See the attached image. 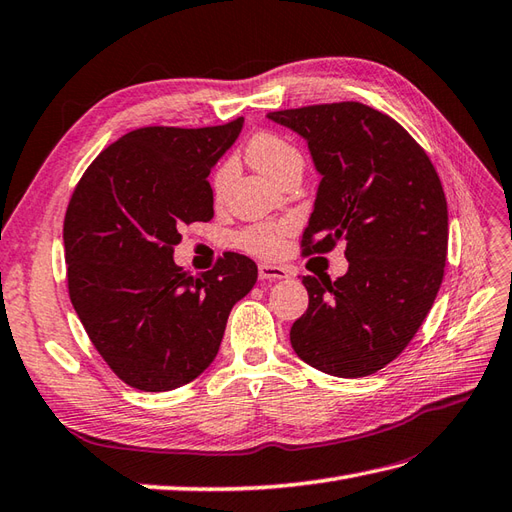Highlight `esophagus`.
Masks as SVG:
<instances>
[{
    "instance_id": "obj_1",
    "label": "esophagus",
    "mask_w": 512,
    "mask_h": 512,
    "mask_svg": "<svg viewBox=\"0 0 512 512\" xmlns=\"http://www.w3.org/2000/svg\"><path fill=\"white\" fill-rule=\"evenodd\" d=\"M259 279L261 281L288 279V270L281 268V266H272V264H259Z\"/></svg>"
}]
</instances>
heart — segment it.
<instances>
[{
    "label": "heart",
    "mask_w": 512,
    "mask_h": 512,
    "mask_svg": "<svg viewBox=\"0 0 512 512\" xmlns=\"http://www.w3.org/2000/svg\"><path fill=\"white\" fill-rule=\"evenodd\" d=\"M246 159L251 161L253 168L270 176L272 181H281V178L294 172L303 170V154L292 141H288L275 133H257L246 146ZM231 178V165L224 163L222 168L213 176V189L216 194H222L229 185ZM290 222H259L251 227L242 229L237 233V244H240L246 253H253L257 257H275L279 255L285 235L290 233Z\"/></svg>",
    "instance_id": "heart-1"
}]
</instances>
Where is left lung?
<instances>
[{
    "label": "left lung",
    "instance_id": "8db88e82",
    "mask_svg": "<svg viewBox=\"0 0 512 512\" xmlns=\"http://www.w3.org/2000/svg\"><path fill=\"white\" fill-rule=\"evenodd\" d=\"M268 120L307 141L320 185L305 255L347 242L336 281L303 277L307 312L290 329L294 353L318 371L364 377L408 347L443 283L447 200L408 130L360 102L275 111Z\"/></svg>",
    "mask_w": 512,
    "mask_h": 512
}]
</instances>
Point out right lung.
<instances>
[{
  "label": "right lung",
  "instance_id": "1",
  "mask_svg": "<svg viewBox=\"0 0 512 512\" xmlns=\"http://www.w3.org/2000/svg\"><path fill=\"white\" fill-rule=\"evenodd\" d=\"M244 117L209 128L148 126L98 154L63 224L71 305L111 371L137 390L185 386L216 360L253 259L227 253L194 277L174 264L183 224L213 218L207 181Z\"/></svg>",
  "mask_w": 512,
  "mask_h": 512
}]
</instances>
